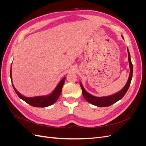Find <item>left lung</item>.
<instances>
[{
	"instance_id": "1",
	"label": "left lung",
	"mask_w": 146,
	"mask_h": 146,
	"mask_svg": "<svg viewBox=\"0 0 146 146\" xmlns=\"http://www.w3.org/2000/svg\"><path fill=\"white\" fill-rule=\"evenodd\" d=\"M127 52H128V55H129V56H128V60H129V62L130 72L129 74V79H128L127 82L125 84L124 87H123L120 91H119L113 95L105 96V97H96L90 94V93H88V92L85 90V88H83L82 83L80 82V85L82 90L83 96L84 97V98H85L88 102L95 106H97V107H108V106H110L112 104L116 103V102L121 99L124 96V95L126 94L127 91H128V90H129V88L130 86V83L131 81L132 76H133V64L131 63V61L130 59V54L128 47H127Z\"/></svg>"
}]
</instances>
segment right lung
Segmentation results:
<instances>
[{
    "label": "right lung",
    "mask_w": 146,
    "mask_h": 146,
    "mask_svg": "<svg viewBox=\"0 0 146 146\" xmlns=\"http://www.w3.org/2000/svg\"><path fill=\"white\" fill-rule=\"evenodd\" d=\"M11 66L10 69V78L11 80H12L11 78ZM66 77H64L62 80H61L58 85L55 88L51 94L47 95V96H36V97H32V98H30V97H25L21 94L19 92L17 91L16 88H15L14 85H13L12 82V85L14 90L15 91L17 95L19 96V98L25 101V102L30 104V105L33 106L35 107H48L52 104H54L55 102L58 100L59 97L61 93V91H62V88L63 86L64 83L65 82Z\"/></svg>",
    "instance_id": "right-lung-1"
}]
</instances>
